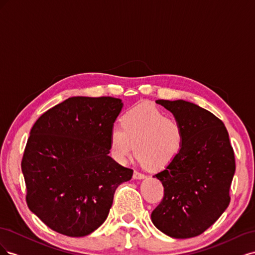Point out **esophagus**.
Returning <instances> with one entry per match:
<instances>
[{
    "label": "esophagus",
    "mask_w": 255,
    "mask_h": 255,
    "mask_svg": "<svg viewBox=\"0 0 255 255\" xmlns=\"http://www.w3.org/2000/svg\"><path fill=\"white\" fill-rule=\"evenodd\" d=\"M133 177L135 180H142L145 177V174L141 173V172H138V171H134V174H133Z\"/></svg>",
    "instance_id": "1"
}]
</instances>
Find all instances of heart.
Instances as JSON below:
<instances>
[{
	"mask_svg": "<svg viewBox=\"0 0 255 255\" xmlns=\"http://www.w3.org/2000/svg\"><path fill=\"white\" fill-rule=\"evenodd\" d=\"M185 142L182 123L156 106L142 103L123 114L121 126L110 133V152L119 164H126L135 151L142 165L163 169L181 153Z\"/></svg>",
	"mask_w": 255,
	"mask_h": 255,
	"instance_id": "heart-1",
	"label": "heart"
}]
</instances>
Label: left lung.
<instances>
[{
    "label": "left lung",
    "instance_id": "8db88e82",
    "mask_svg": "<svg viewBox=\"0 0 255 255\" xmlns=\"http://www.w3.org/2000/svg\"><path fill=\"white\" fill-rule=\"evenodd\" d=\"M171 112L185 130L181 153L153 175L164 186V198L151 214L153 225L173 238L202 234L230 203L235 157L223 122L184 100H156Z\"/></svg>",
    "mask_w": 255,
    "mask_h": 255
}]
</instances>
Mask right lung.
Returning a JSON list of instances; mask_svg holds the SVG:
<instances>
[{
  "label": "right lung",
  "mask_w": 255,
  "mask_h": 255,
  "mask_svg": "<svg viewBox=\"0 0 255 255\" xmlns=\"http://www.w3.org/2000/svg\"><path fill=\"white\" fill-rule=\"evenodd\" d=\"M122 107L112 97H72L42 114L30 129L21 163L26 203L55 232H94L109 216L116 189L132 179V169L109 155Z\"/></svg>",
  "instance_id": "right-lung-1"
}]
</instances>
